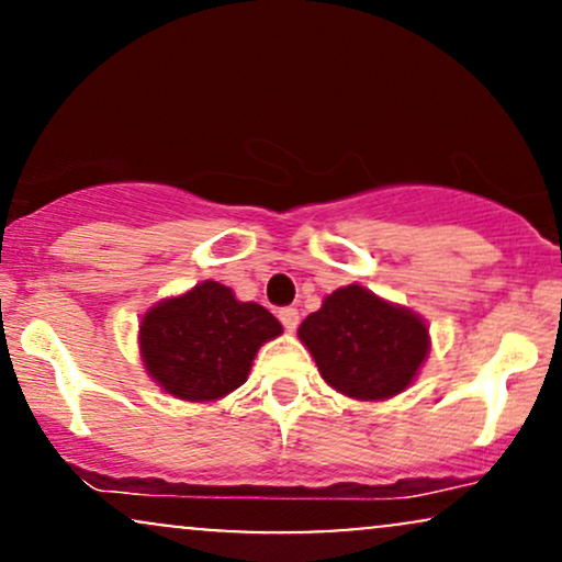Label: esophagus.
Masks as SVG:
<instances>
[{
	"instance_id": "34e87169",
	"label": "esophagus",
	"mask_w": 562,
	"mask_h": 562,
	"mask_svg": "<svg viewBox=\"0 0 562 562\" xmlns=\"http://www.w3.org/2000/svg\"><path fill=\"white\" fill-rule=\"evenodd\" d=\"M299 308H293V306H288V308H282L280 312V322L282 325H285V330L288 333H293L295 327H299Z\"/></svg>"
}]
</instances>
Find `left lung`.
Here are the masks:
<instances>
[{
	"mask_svg": "<svg viewBox=\"0 0 562 562\" xmlns=\"http://www.w3.org/2000/svg\"><path fill=\"white\" fill-rule=\"evenodd\" d=\"M301 344L330 389L383 402L415 383L430 353L428 322L362 285L333 290L299 327Z\"/></svg>",
	"mask_w": 562,
	"mask_h": 562,
	"instance_id": "1",
	"label": "left lung"
}]
</instances>
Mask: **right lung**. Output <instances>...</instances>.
Masks as SVG:
<instances>
[{
  "instance_id": "add662e5",
  "label": "right lung",
  "mask_w": 562,
  "mask_h": 562,
  "mask_svg": "<svg viewBox=\"0 0 562 562\" xmlns=\"http://www.w3.org/2000/svg\"><path fill=\"white\" fill-rule=\"evenodd\" d=\"M277 335L274 314L205 280L142 314L139 357L158 389L182 402H216L240 389L259 348Z\"/></svg>"
}]
</instances>
